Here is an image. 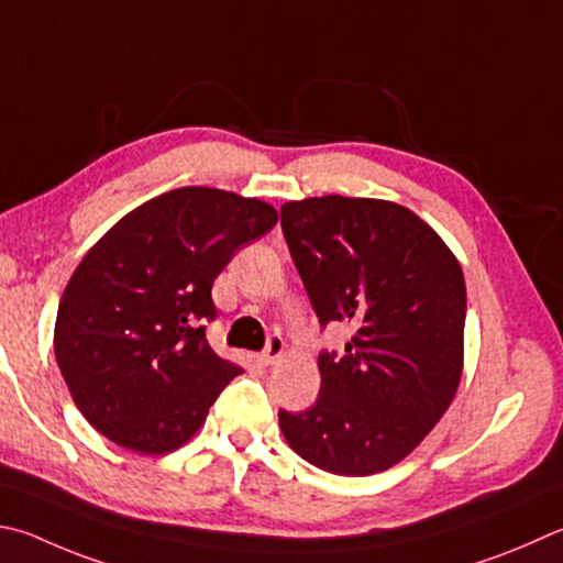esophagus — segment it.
I'll list each match as a JSON object with an SVG mask.
<instances>
[{
	"instance_id": "1",
	"label": "esophagus",
	"mask_w": 563,
	"mask_h": 563,
	"mask_svg": "<svg viewBox=\"0 0 563 563\" xmlns=\"http://www.w3.org/2000/svg\"><path fill=\"white\" fill-rule=\"evenodd\" d=\"M283 354H285V342H283V336H271L268 340V346H265V350L261 352V364H265V366H273V364H278L280 360H283Z\"/></svg>"
}]
</instances>
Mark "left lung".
I'll return each instance as SVG.
<instances>
[{"mask_svg": "<svg viewBox=\"0 0 563 563\" xmlns=\"http://www.w3.org/2000/svg\"><path fill=\"white\" fill-rule=\"evenodd\" d=\"M310 302L350 322L344 354H320V396L280 411L288 445L334 475H374L413 451L463 376L465 278L445 241L401 203L327 194L280 209Z\"/></svg>", "mask_w": 563, "mask_h": 563, "instance_id": "left-lung-1", "label": "left lung"}]
</instances>
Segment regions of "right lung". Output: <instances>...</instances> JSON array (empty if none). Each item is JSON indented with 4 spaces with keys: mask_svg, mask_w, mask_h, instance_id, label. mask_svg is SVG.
Masks as SVG:
<instances>
[{
    "mask_svg": "<svg viewBox=\"0 0 563 563\" xmlns=\"http://www.w3.org/2000/svg\"><path fill=\"white\" fill-rule=\"evenodd\" d=\"M278 223L261 199L181 187L125 213L70 275L54 352L86 421L142 455L177 451L239 364L211 350V285L241 246Z\"/></svg>",
    "mask_w": 563,
    "mask_h": 563,
    "instance_id": "obj_1",
    "label": "right lung"
}]
</instances>
